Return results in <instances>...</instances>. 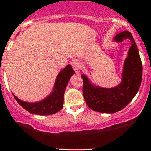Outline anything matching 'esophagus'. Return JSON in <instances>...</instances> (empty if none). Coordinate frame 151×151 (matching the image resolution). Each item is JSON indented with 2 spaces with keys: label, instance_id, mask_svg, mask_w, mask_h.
Returning a JSON list of instances; mask_svg holds the SVG:
<instances>
[{
  "label": "esophagus",
  "instance_id": "esophagus-1",
  "mask_svg": "<svg viewBox=\"0 0 151 151\" xmlns=\"http://www.w3.org/2000/svg\"><path fill=\"white\" fill-rule=\"evenodd\" d=\"M72 65H73V69H74L75 72H76V73H78V72L79 71V69H81V65H80L79 63L77 62V61L73 62Z\"/></svg>",
  "mask_w": 151,
  "mask_h": 151
}]
</instances>
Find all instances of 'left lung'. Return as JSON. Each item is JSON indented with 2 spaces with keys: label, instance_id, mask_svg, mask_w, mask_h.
I'll return each instance as SVG.
<instances>
[{
  "label": "left lung",
  "instance_id": "1",
  "mask_svg": "<svg viewBox=\"0 0 151 151\" xmlns=\"http://www.w3.org/2000/svg\"><path fill=\"white\" fill-rule=\"evenodd\" d=\"M129 38L131 46L124 62L122 81L117 86L106 88L91 83L87 76L82 74L83 95L91 110L100 113H114L127 106L137 94L142 79V63L138 47L129 31H123L114 37L113 41L122 42Z\"/></svg>",
  "mask_w": 151,
  "mask_h": 151
}]
</instances>
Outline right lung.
<instances>
[{
  "label": "right lung",
  "mask_w": 151,
  "mask_h": 151,
  "mask_svg": "<svg viewBox=\"0 0 151 151\" xmlns=\"http://www.w3.org/2000/svg\"><path fill=\"white\" fill-rule=\"evenodd\" d=\"M75 73L71 65H67L57 75L52 92L47 97L38 102H26L13 94L16 101L25 110L37 115H51L60 111L63 105L64 92L69 79Z\"/></svg>",
  "instance_id": "1"
}]
</instances>
